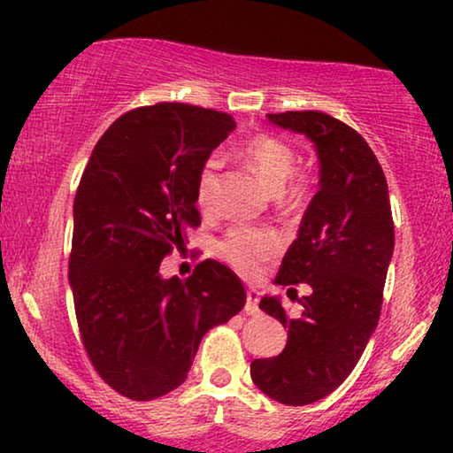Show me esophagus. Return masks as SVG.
Here are the masks:
<instances>
[{"label": "esophagus", "mask_w": 453, "mask_h": 453, "mask_svg": "<svg viewBox=\"0 0 453 453\" xmlns=\"http://www.w3.org/2000/svg\"><path fill=\"white\" fill-rule=\"evenodd\" d=\"M257 301H259L257 290L256 288H247V303H245V313L247 315H257L259 313Z\"/></svg>", "instance_id": "obj_1"}]
</instances>
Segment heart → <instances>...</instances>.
<instances>
[{
    "mask_svg": "<svg viewBox=\"0 0 453 453\" xmlns=\"http://www.w3.org/2000/svg\"><path fill=\"white\" fill-rule=\"evenodd\" d=\"M237 157L262 179L270 191H274L276 200L282 206L301 203L305 188L303 183H288L296 165L295 148L272 134H257L245 142L237 150ZM220 157L203 160L196 179V202L202 210H212L219 196L220 185ZM220 256L233 265L239 274L253 278L259 274L264 262L278 251V237L268 228L234 226L219 245Z\"/></svg>",
    "mask_w": 453,
    "mask_h": 453,
    "instance_id": "obj_1",
    "label": "heart"
}]
</instances>
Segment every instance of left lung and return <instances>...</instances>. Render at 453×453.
I'll use <instances>...</instances> for the list:
<instances>
[{
    "instance_id": "1",
    "label": "left lung",
    "mask_w": 453,
    "mask_h": 453,
    "mask_svg": "<svg viewBox=\"0 0 453 453\" xmlns=\"http://www.w3.org/2000/svg\"><path fill=\"white\" fill-rule=\"evenodd\" d=\"M274 126L305 134L319 158V189L303 214L276 284H307L301 313L278 296L259 309L288 327L280 355L256 358L251 380L272 400L305 406L332 394L361 358L380 321L394 220L388 181L363 135L321 111L268 113Z\"/></svg>"
}]
</instances>
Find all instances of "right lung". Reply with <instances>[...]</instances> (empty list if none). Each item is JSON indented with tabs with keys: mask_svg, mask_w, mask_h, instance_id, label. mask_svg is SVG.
<instances>
[{
	"mask_svg": "<svg viewBox=\"0 0 453 453\" xmlns=\"http://www.w3.org/2000/svg\"><path fill=\"white\" fill-rule=\"evenodd\" d=\"M234 119L157 103L127 111L96 142L73 200L70 287L92 367L129 400L181 386L203 334L245 305L237 274L203 259L185 280L160 262L200 226L196 179Z\"/></svg>",
	"mask_w": 453,
	"mask_h": 453,
	"instance_id": "obj_1",
	"label": "right lung"
}]
</instances>
